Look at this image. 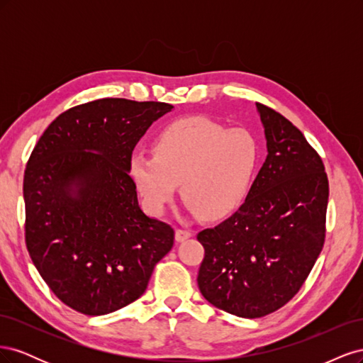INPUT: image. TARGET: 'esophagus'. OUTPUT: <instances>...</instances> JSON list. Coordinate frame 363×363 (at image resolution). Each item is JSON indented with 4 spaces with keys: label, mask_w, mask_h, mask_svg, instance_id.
<instances>
[{
    "label": "esophagus",
    "mask_w": 363,
    "mask_h": 363,
    "mask_svg": "<svg viewBox=\"0 0 363 363\" xmlns=\"http://www.w3.org/2000/svg\"><path fill=\"white\" fill-rule=\"evenodd\" d=\"M192 230L189 228H177L175 230V240H177V242H183V240L192 238Z\"/></svg>",
    "instance_id": "34e87169"
}]
</instances>
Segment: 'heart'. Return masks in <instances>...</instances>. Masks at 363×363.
<instances>
[{
    "instance_id": "obj_1",
    "label": "heart",
    "mask_w": 363,
    "mask_h": 363,
    "mask_svg": "<svg viewBox=\"0 0 363 363\" xmlns=\"http://www.w3.org/2000/svg\"><path fill=\"white\" fill-rule=\"evenodd\" d=\"M257 162L259 145L250 131L188 118L160 131L155 155L135 152L130 174L152 212H162L182 184L192 211L204 219H221L245 201Z\"/></svg>"
}]
</instances>
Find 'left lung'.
<instances>
[{"mask_svg": "<svg viewBox=\"0 0 363 363\" xmlns=\"http://www.w3.org/2000/svg\"><path fill=\"white\" fill-rule=\"evenodd\" d=\"M256 106L267 160L239 211L196 236L203 296L240 318L276 312L300 291L324 245L328 203L320 155L291 121Z\"/></svg>", "mask_w": 363, "mask_h": 363, "instance_id": "left-lung-1", "label": "left lung"}]
</instances>
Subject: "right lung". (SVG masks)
<instances>
[{
  "label": "right lung",
  "mask_w": 363,
  "mask_h": 363,
  "mask_svg": "<svg viewBox=\"0 0 363 363\" xmlns=\"http://www.w3.org/2000/svg\"><path fill=\"white\" fill-rule=\"evenodd\" d=\"M159 101L103 98L59 115L24 172L26 245L57 298L106 315L145 292L174 228L147 216L130 159L150 125L172 111Z\"/></svg>",
  "instance_id": "1"
}]
</instances>
